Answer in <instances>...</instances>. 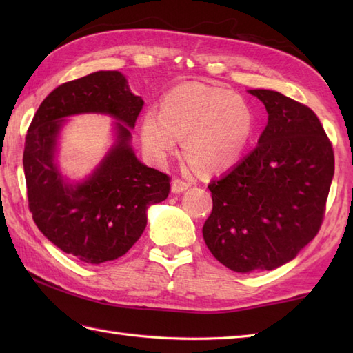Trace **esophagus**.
Returning a JSON list of instances; mask_svg holds the SVG:
<instances>
[{
	"instance_id": "esophagus-1",
	"label": "esophagus",
	"mask_w": 353,
	"mask_h": 353,
	"mask_svg": "<svg viewBox=\"0 0 353 353\" xmlns=\"http://www.w3.org/2000/svg\"><path fill=\"white\" fill-rule=\"evenodd\" d=\"M190 186L191 185L188 182L181 181V179H174V181H172V183H171V191L174 192V194H181V192L188 190Z\"/></svg>"
}]
</instances>
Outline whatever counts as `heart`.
<instances>
[{
	"label": "heart",
	"mask_w": 353,
	"mask_h": 353,
	"mask_svg": "<svg viewBox=\"0 0 353 353\" xmlns=\"http://www.w3.org/2000/svg\"><path fill=\"white\" fill-rule=\"evenodd\" d=\"M253 130V110L241 95L201 83L171 89L159 114L148 110L141 123L142 142L156 159H167L185 138V154L208 172L232 167Z\"/></svg>",
	"instance_id": "1"
}]
</instances>
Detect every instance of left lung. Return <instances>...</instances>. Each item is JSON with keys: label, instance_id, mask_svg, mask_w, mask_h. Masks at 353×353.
Wrapping results in <instances>:
<instances>
[{"label": "left lung", "instance_id": "8db88e82", "mask_svg": "<svg viewBox=\"0 0 353 353\" xmlns=\"http://www.w3.org/2000/svg\"><path fill=\"white\" fill-rule=\"evenodd\" d=\"M268 123L258 145L208 185V249L236 273L274 270L317 235L334 177V150L314 112L281 92L250 89Z\"/></svg>", "mask_w": 353, "mask_h": 353}]
</instances>
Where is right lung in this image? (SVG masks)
<instances>
[{"label":"right lung","mask_w":353,"mask_h":353,"mask_svg":"<svg viewBox=\"0 0 353 353\" xmlns=\"http://www.w3.org/2000/svg\"><path fill=\"white\" fill-rule=\"evenodd\" d=\"M144 106L118 71H99L56 88L33 117L24 145L30 212L62 252L88 264L118 259L147 226L148 206L170 194V177L138 161L130 130ZM104 113L117 119L116 142L85 181L71 184L55 162L65 118Z\"/></svg>","instance_id":"right-lung-1"}]
</instances>
